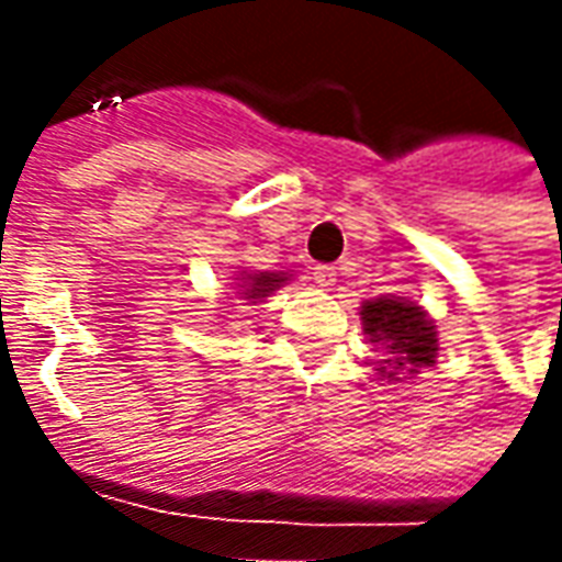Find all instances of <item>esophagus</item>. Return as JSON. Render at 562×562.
Wrapping results in <instances>:
<instances>
[{
	"instance_id": "obj_1",
	"label": "esophagus",
	"mask_w": 562,
	"mask_h": 562,
	"mask_svg": "<svg viewBox=\"0 0 562 562\" xmlns=\"http://www.w3.org/2000/svg\"><path fill=\"white\" fill-rule=\"evenodd\" d=\"M313 280H316L318 285L330 289V285L337 282V268H330V265H318V268L313 270Z\"/></svg>"
}]
</instances>
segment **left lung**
Wrapping results in <instances>:
<instances>
[{
	"instance_id": "left-lung-1",
	"label": "left lung",
	"mask_w": 562,
	"mask_h": 562,
	"mask_svg": "<svg viewBox=\"0 0 562 562\" xmlns=\"http://www.w3.org/2000/svg\"><path fill=\"white\" fill-rule=\"evenodd\" d=\"M361 322L370 340L382 342L389 349V379L397 376V370L418 373L422 367L436 361V328L422 306L401 297H376L361 306ZM385 373V367H379Z\"/></svg>"
}]
</instances>
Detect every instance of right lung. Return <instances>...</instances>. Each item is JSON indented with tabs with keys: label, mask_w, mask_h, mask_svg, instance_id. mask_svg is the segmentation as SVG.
<instances>
[{
	"label": "right lung",
	"mask_w": 562,
	"mask_h": 562,
	"mask_svg": "<svg viewBox=\"0 0 562 562\" xmlns=\"http://www.w3.org/2000/svg\"><path fill=\"white\" fill-rule=\"evenodd\" d=\"M282 282H285L282 273H268V270L265 273H246L240 294H246V301H258V297H268L273 289H280Z\"/></svg>",
	"instance_id": "1"
}]
</instances>
